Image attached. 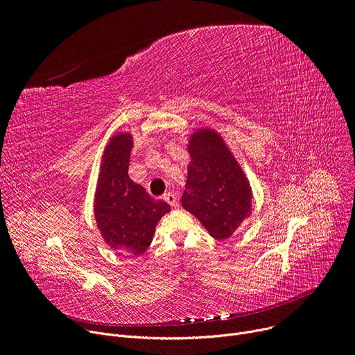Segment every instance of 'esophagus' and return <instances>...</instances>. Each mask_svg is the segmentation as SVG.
Instances as JSON below:
<instances>
[{"label": "esophagus", "mask_w": 355, "mask_h": 355, "mask_svg": "<svg viewBox=\"0 0 355 355\" xmlns=\"http://www.w3.org/2000/svg\"><path fill=\"white\" fill-rule=\"evenodd\" d=\"M164 200L170 204L171 207H177L178 206V201H177V197H175V194L174 193H166V194H164Z\"/></svg>", "instance_id": "obj_1"}]
</instances>
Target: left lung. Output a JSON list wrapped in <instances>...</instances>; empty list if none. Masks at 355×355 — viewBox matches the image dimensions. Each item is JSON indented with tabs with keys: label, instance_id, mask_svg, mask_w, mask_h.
Segmentation results:
<instances>
[{
	"label": "left lung",
	"instance_id": "8db88e82",
	"mask_svg": "<svg viewBox=\"0 0 355 355\" xmlns=\"http://www.w3.org/2000/svg\"><path fill=\"white\" fill-rule=\"evenodd\" d=\"M191 164L181 204L218 240L229 239L252 210V190L246 175L221 137L198 129L191 137Z\"/></svg>",
	"mask_w": 355,
	"mask_h": 355
}]
</instances>
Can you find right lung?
Instances as JSON below:
<instances>
[{"mask_svg":"<svg viewBox=\"0 0 355 355\" xmlns=\"http://www.w3.org/2000/svg\"><path fill=\"white\" fill-rule=\"evenodd\" d=\"M130 149L129 134L109 141L95 196V218L107 246L138 256L151 245L157 223L171 207L149 197L142 185L129 178Z\"/></svg>","mask_w":355,"mask_h":355,"instance_id":"1","label":"right lung"}]
</instances>
